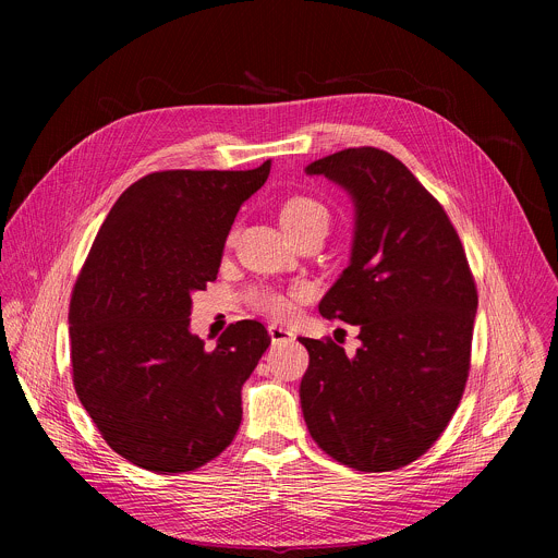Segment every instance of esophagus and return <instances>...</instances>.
Wrapping results in <instances>:
<instances>
[{"label":"esophagus","instance_id":"obj_1","mask_svg":"<svg viewBox=\"0 0 558 558\" xmlns=\"http://www.w3.org/2000/svg\"><path fill=\"white\" fill-rule=\"evenodd\" d=\"M269 336H271V342L274 344H280V342H291L293 340V333L280 325H269Z\"/></svg>","mask_w":558,"mask_h":558}]
</instances>
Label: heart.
<instances>
[{"mask_svg":"<svg viewBox=\"0 0 558 558\" xmlns=\"http://www.w3.org/2000/svg\"><path fill=\"white\" fill-rule=\"evenodd\" d=\"M280 222L289 235L313 225L329 227V209L311 196H293L280 207ZM304 287L295 284L287 291L282 289H256L252 293V304L274 317H289L295 313L298 302L304 298Z\"/></svg>","mask_w":558,"mask_h":558,"instance_id":"1","label":"heart"}]
</instances>
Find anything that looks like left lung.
I'll return each mask as SVG.
<instances>
[{
	"mask_svg": "<svg viewBox=\"0 0 558 558\" xmlns=\"http://www.w3.org/2000/svg\"><path fill=\"white\" fill-rule=\"evenodd\" d=\"M306 174L342 185L355 203L351 263L320 313L355 325L360 349L347 355L329 338H300L304 422L336 461L397 470L439 439L461 402L476 284L448 214L392 154L349 147Z\"/></svg>",
	"mask_w": 558,
	"mask_h": 558,
	"instance_id": "1",
	"label": "left lung"
}]
</instances>
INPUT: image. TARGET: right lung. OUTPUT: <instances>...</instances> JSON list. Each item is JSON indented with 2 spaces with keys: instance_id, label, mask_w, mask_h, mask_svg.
Masks as SVG:
<instances>
[{
  "instance_id": "add662e5",
  "label": "right lung",
  "mask_w": 558,
  "mask_h": 558,
  "mask_svg": "<svg viewBox=\"0 0 558 558\" xmlns=\"http://www.w3.org/2000/svg\"><path fill=\"white\" fill-rule=\"evenodd\" d=\"M271 170H168L132 183L104 220L68 311L72 381L108 446L138 468L187 472L243 420L241 390L271 344L229 325L209 351L190 331L192 293L216 280L241 205Z\"/></svg>"
}]
</instances>
